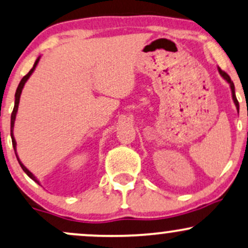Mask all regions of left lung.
Wrapping results in <instances>:
<instances>
[{
    "label": "left lung",
    "instance_id": "8db88e82",
    "mask_svg": "<svg viewBox=\"0 0 248 248\" xmlns=\"http://www.w3.org/2000/svg\"><path fill=\"white\" fill-rule=\"evenodd\" d=\"M218 73H219V75L223 77V78H224L226 82L229 83L230 84V88H231V92H232V99H233V103H234V105H235V107H237V111L239 112V103H238V100H237V97H235V92H234V84H233V82H232L231 80V78H230V76L228 75V74L225 73V71H223L222 69H220V68L218 67Z\"/></svg>",
    "mask_w": 248,
    "mask_h": 248
}]
</instances>
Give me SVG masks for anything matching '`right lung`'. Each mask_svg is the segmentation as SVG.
Here are the masks:
<instances>
[{"label": "right lung", "mask_w": 248, "mask_h": 248, "mask_svg": "<svg viewBox=\"0 0 248 248\" xmlns=\"http://www.w3.org/2000/svg\"><path fill=\"white\" fill-rule=\"evenodd\" d=\"M39 60H40V56H39V58H38L37 60H35V62H34V64H33V68H32V69L29 71V73H28V75H25V76H24L23 78H22V80H20V82H19V84H18V88H17V90H16V93H15V106H14V111H13V113H11V126H10V135H11V140H13V145H14V149H15V154H16L17 160H18V163H19L20 168L23 169V171L25 172L26 174H28L29 177L32 179V180L35 181V183L40 185V183H39V180H38V179L35 178L34 175L32 174V173L30 172L28 169L25 168V166H24V164H23L22 162H20L19 157L17 156V153H16V140H15V137H14V124H15V120H16V114H17V111H18V105H19V98H20V94H22V90H23L24 85H25L26 80H28V79L30 78V76L32 75V73H33V71H34L35 67H37V64H38V62H39Z\"/></svg>", "instance_id": "obj_1"}]
</instances>
